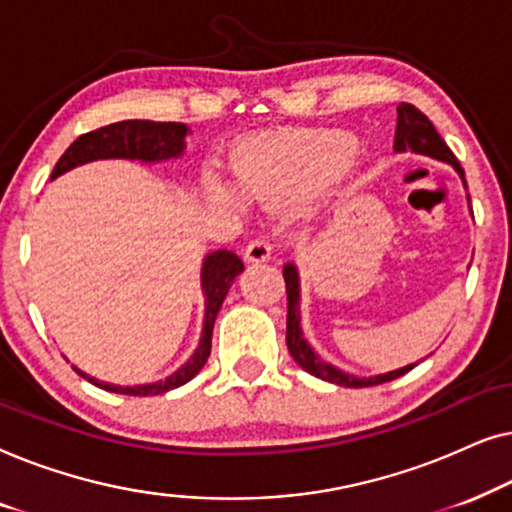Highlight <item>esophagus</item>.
Instances as JSON below:
<instances>
[{
	"instance_id": "34e87169",
	"label": "esophagus",
	"mask_w": 512,
	"mask_h": 512,
	"mask_svg": "<svg viewBox=\"0 0 512 512\" xmlns=\"http://www.w3.org/2000/svg\"><path fill=\"white\" fill-rule=\"evenodd\" d=\"M270 254H272V247H270L268 237H256V240H251L247 247H244V258L251 263L268 261Z\"/></svg>"
}]
</instances>
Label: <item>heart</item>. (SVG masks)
<instances>
[{"instance_id":"b5f03b06","label":"heart","mask_w":512,"mask_h":512,"mask_svg":"<svg viewBox=\"0 0 512 512\" xmlns=\"http://www.w3.org/2000/svg\"><path fill=\"white\" fill-rule=\"evenodd\" d=\"M354 142L340 132H279L242 144L233 156L237 184L265 200L298 198L342 167Z\"/></svg>"}]
</instances>
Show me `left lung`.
<instances>
[{
    "label": "left lung",
    "mask_w": 512,
    "mask_h": 512,
    "mask_svg": "<svg viewBox=\"0 0 512 512\" xmlns=\"http://www.w3.org/2000/svg\"><path fill=\"white\" fill-rule=\"evenodd\" d=\"M394 149L396 151L412 149L417 153H426V156H431V158L445 160V163H450L454 170L461 174V179H464V167H461L459 160L454 158L450 146L443 142V137L438 135L429 118H426L422 111H419L417 107H412V104H408V102H403L401 107H398ZM464 186H466V179H464ZM284 282H286V347H289L293 361H296L300 368H305L307 373H312L314 377H321V380H326V382L340 384V387H373V384L396 380V377H401L408 373V370L415 368V363H412V366L398 368V370H394V373H384V375H375V377H354V375L342 373L340 368L331 366V363L321 361L319 356L312 352V347L305 342L303 331H300L298 272L291 263L284 265Z\"/></svg>",
    "instance_id": "8db88e82"
}]
</instances>
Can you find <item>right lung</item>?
Instances as JSON below:
<instances>
[{"label":"right lung","mask_w":512,"mask_h":512,"mask_svg":"<svg viewBox=\"0 0 512 512\" xmlns=\"http://www.w3.org/2000/svg\"><path fill=\"white\" fill-rule=\"evenodd\" d=\"M188 128L184 123H156V121H121L104 125L93 132H86L69 149L62 153L58 163L53 167L51 179L60 177L62 172L72 170L76 165L90 163L97 158H139V160H163L179 156L184 151V135ZM244 270V263L240 256L233 251L221 249L214 251L202 263V291L207 296L205 305V326H202V340L195 354L188 359L186 366H181L177 373L167 377L163 382L153 384H139V387H114V384L100 382L95 377H88L81 370H76L95 387L114 391V394H128V396H158L165 391L177 389L188 380H193L200 373V368L207 363L209 349H212V331L216 314H219L223 298L233 284V279Z\"/></svg>","instance_id":"obj_1"}]
</instances>
